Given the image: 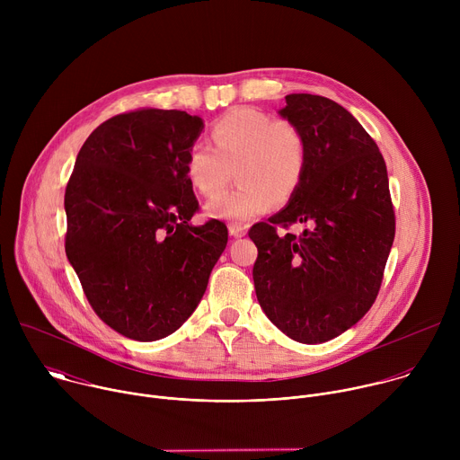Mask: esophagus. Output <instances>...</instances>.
Returning <instances> with one entry per match:
<instances>
[{"instance_id":"34e87169","label":"esophagus","mask_w":460,"mask_h":460,"mask_svg":"<svg viewBox=\"0 0 460 460\" xmlns=\"http://www.w3.org/2000/svg\"><path fill=\"white\" fill-rule=\"evenodd\" d=\"M245 233H247L245 226H240V224H231L229 226V234L234 236V238H242V236H245Z\"/></svg>"}]
</instances>
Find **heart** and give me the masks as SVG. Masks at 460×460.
<instances>
[{
    "label": "heart",
    "mask_w": 460,
    "mask_h": 460,
    "mask_svg": "<svg viewBox=\"0 0 460 460\" xmlns=\"http://www.w3.org/2000/svg\"><path fill=\"white\" fill-rule=\"evenodd\" d=\"M215 148L204 142L189 147L185 176L192 189L213 199L232 171L241 185L206 206L213 218L243 224L288 202L300 189L309 160L304 130L282 118L252 107H234L211 128Z\"/></svg>",
    "instance_id": "b5f03b06"
}]
</instances>
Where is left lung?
<instances>
[{
  "label": "left lung",
  "instance_id": "8db88e82",
  "mask_svg": "<svg viewBox=\"0 0 460 460\" xmlns=\"http://www.w3.org/2000/svg\"><path fill=\"white\" fill-rule=\"evenodd\" d=\"M284 118L307 138L304 181L288 208L258 222L252 280L260 307L289 339L327 342L373 305L395 238L385 162L366 128L342 105L288 94ZM309 223L296 237L279 226Z\"/></svg>",
  "mask_w": 460,
  "mask_h": 460
}]
</instances>
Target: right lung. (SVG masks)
<instances>
[{"mask_svg": "<svg viewBox=\"0 0 460 460\" xmlns=\"http://www.w3.org/2000/svg\"><path fill=\"white\" fill-rule=\"evenodd\" d=\"M204 121L185 111L137 109L98 125L65 189V252L94 313L119 335L153 342L200 304L227 245L200 211L185 156Z\"/></svg>", "mask_w": 460, "mask_h": 460, "instance_id": "add662e5", "label": "right lung"}]
</instances>
